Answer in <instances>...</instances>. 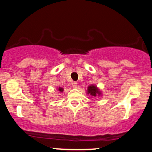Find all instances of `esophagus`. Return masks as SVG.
Returning <instances> with one entry per match:
<instances>
[{"mask_svg":"<svg viewBox=\"0 0 152 152\" xmlns=\"http://www.w3.org/2000/svg\"><path fill=\"white\" fill-rule=\"evenodd\" d=\"M72 86H73V87H74V88H76V87H78L77 82H72Z\"/></svg>","mask_w":152,"mask_h":152,"instance_id":"1","label":"esophagus"}]
</instances>
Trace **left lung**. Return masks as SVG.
<instances>
[{"instance_id": "1", "label": "left lung", "mask_w": 152, "mask_h": 152, "mask_svg": "<svg viewBox=\"0 0 152 152\" xmlns=\"http://www.w3.org/2000/svg\"><path fill=\"white\" fill-rule=\"evenodd\" d=\"M87 94H90L96 97V96H101L102 93L96 85H90L87 87Z\"/></svg>"}]
</instances>
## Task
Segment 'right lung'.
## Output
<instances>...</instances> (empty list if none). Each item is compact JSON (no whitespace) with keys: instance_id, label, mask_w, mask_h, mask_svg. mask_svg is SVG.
I'll return each instance as SVG.
<instances>
[{"instance_id":"1","label":"right lung","mask_w":152,"mask_h":152,"mask_svg":"<svg viewBox=\"0 0 152 152\" xmlns=\"http://www.w3.org/2000/svg\"><path fill=\"white\" fill-rule=\"evenodd\" d=\"M58 90L60 92H63V88H62V87H59V88L58 89Z\"/></svg>"}]
</instances>
